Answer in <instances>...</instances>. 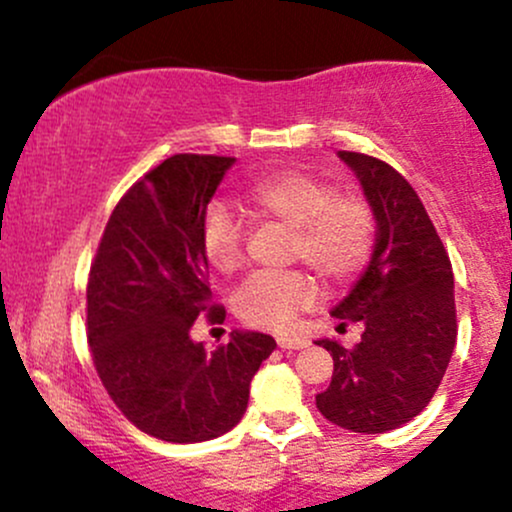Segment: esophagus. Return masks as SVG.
Masks as SVG:
<instances>
[{
    "mask_svg": "<svg viewBox=\"0 0 512 512\" xmlns=\"http://www.w3.org/2000/svg\"><path fill=\"white\" fill-rule=\"evenodd\" d=\"M276 344H279L281 349H305V346H308V339L291 337V334H279V337H276Z\"/></svg>",
    "mask_w": 512,
    "mask_h": 512,
    "instance_id": "esophagus-1",
    "label": "esophagus"
}]
</instances>
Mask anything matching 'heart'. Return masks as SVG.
<instances>
[{
  "mask_svg": "<svg viewBox=\"0 0 512 512\" xmlns=\"http://www.w3.org/2000/svg\"><path fill=\"white\" fill-rule=\"evenodd\" d=\"M243 207L293 233L291 255L330 284H344L368 267L375 250V216L366 202L339 197L327 182L303 170H279L240 195ZM209 269L233 276L243 264V231L226 209L214 207L202 223ZM317 289L303 272H257L240 284L233 308L252 327L281 330L298 310L315 303Z\"/></svg>",
  "mask_w": 512,
  "mask_h": 512,
  "instance_id": "1",
  "label": "heart"
}]
</instances>
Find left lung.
I'll list each match as a JSON object with an SVG mask.
<instances>
[{
    "instance_id": "obj_1",
    "label": "left lung",
    "mask_w": 512,
    "mask_h": 512,
    "mask_svg": "<svg viewBox=\"0 0 512 512\" xmlns=\"http://www.w3.org/2000/svg\"><path fill=\"white\" fill-rule=\"evenodd\" d=\"M375 216V250L351 291L332 308L361 322V342L344 349L317 339L334 358L332 383L315 397L332 424L385 433L431 402L455 349V279L436 228L414 187L385 161L339 151Z\"/></svg>"
}]
</instances>
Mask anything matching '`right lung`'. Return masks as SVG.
I'll use <instances>...</instances> for the list:
<instances>
[{"mask_svg": "<svg viewBox=\"0 0 512 512\" xmlns=\"http://www.w3.org/2000/svg\"><path fill=\"white\" fill-rule=\"evenodd\" d=\"M236 158L170 156L120 199L88 279V344L105 390L139 431L202 443L238 424L250 383L276 349L269 334L233 330L204 349L190 337L209 308L202 252L207 207Z\"/></svg>", "mask_w": 512, "mask_h": 512, "instance_id": "add662e5", "label": "right lung"}]
</instances>
